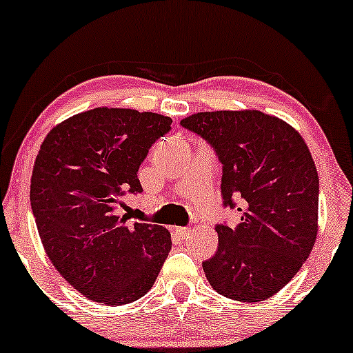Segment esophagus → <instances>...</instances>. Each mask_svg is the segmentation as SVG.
Wrapping results in <instances>:
<instances>
[{"label": "esophagus", "instance_id": "34e87169", "mask_svg": "<svg viewBox=\"0 0 353 353\" xmlns=\"http://www.w3.org/2000/svg\"><path fill=\"white\" fill-rule=\"evenodd\" d=\"M174 231H176V234H179L181 238H185L187 234H189V228H184V226H176V228H174Z\"/></svg>", "mask_w": 353, "mask_h": 353}]
</instances>
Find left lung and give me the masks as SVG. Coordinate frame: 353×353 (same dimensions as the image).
I'll list each match as a JSON object with an SVG mask.
<instances>
[{
  "instance_id": "obj_1",
  "label": "left lung",
  "mask_w": 353,
  "mask_h": 353,
  "mask_svg": "<svg viewBox=\"0 0 353 353\" xmlns=\"http://www.w3.org/2000/svg\"><path fill=\"white\" fill-rule=\"evenodd\" d=\"M181 125L203 138L223 166L221 197L241 221L216 225L218 249L203 262L213 290L256 303L275 295L310 256L318 234L319 177L295 128L261 110L199 112Z\"/></svg>"
}]
</instances>
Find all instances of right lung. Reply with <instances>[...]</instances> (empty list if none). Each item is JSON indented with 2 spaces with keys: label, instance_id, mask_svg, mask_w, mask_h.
I'll use <instances>...</instances> for the list:
<instances>
[{
  "label": "right lung",
  "instance_id": "add662e5",
  "mask_svg": "<svg viewBox=\"0 0 353 353\" xmlns=\"http://www.w3.org/2000/svg\"><path fill=\"white\" fill-rule=\"evenodd\" d=\"M172 120L97 107L53 127L40 145L30 207L48 259L71 287L104 305L137 301L171 251L164 226L117 215L125 192L141 194L138 169Z\"/></svg>",
  "mask_w": 353,
  "mask_h": 353
}]
</instances>
